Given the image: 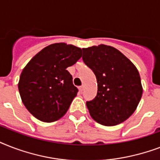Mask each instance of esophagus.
Returning a JSON list of instances; mask_svg holds the SVG:
<instances>
[{"label":"esophagus","mask_w":160,"mask_h":160,"mask_svg":"<svg viewBox=\"0 0 160 160\" xmlns=\"http://www.w3.org/2000/svg\"><path fill=\"white\" fill-rule=\"evenodd\" d=\"M79 89H80V91H83V90H84V85H81V86H80V87H79Z\"/></svg>","instance_id":"esophagus-1"}]
</instances>
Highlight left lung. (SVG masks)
Wrapping results in <instances>:
<instances>
[{
  "label": "left lung",
  "mask_w": 160,
  "mask_h": 160,
  "mask_svg": "<svg viewBox=\"0 0 160 160\" xmlns=\"http://www.w3.org/2000/svg\"><path fill=\"white\" fill-rule=\"evenodd\" d=\"M82 50L83 61L97 80V95L86 102L90 116L105 126L120 124L135 111L142 97L139 71L114 47L99 45Z\"/></svg>",
  "instance_id": "1"
}]
</instances>
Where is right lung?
<instances>
[{"label": "right lung", "instance_id": "add662e5", "mask_svg": "<svg viewBox=\"0 0 160 160\" xmlns=\"http://www.w3.org/2000/svg\"><path fill=\"white\" fill-rule=\"evenodd\" d=\"M82 56V50L55 43L36 54L24 68L18 89L24 105L36 119L54 122L69 109L78 89L67 69Z\"/></svg>", "mask_w": 160, "mask_h": 160}]
</instances>
